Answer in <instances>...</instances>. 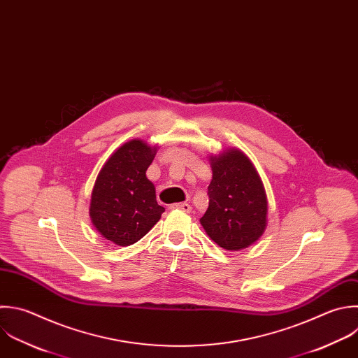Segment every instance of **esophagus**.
Segmentation results:
<instances>
[{
    "label": "esophagus",
    "mask_w": 358,
    "mask_h": 358,
    "mask_svg": "<svg viewBox=\"0 0 358 358\" xmlns=\"http://www.w3.org/2000/svg\"><path fill=\"white\" fill-rule=\"evenodd\" d=\"M169 208H176V210H182V211H185V213H190L192 211V206L190 204H187V203H175V204H172Z\"/></svg>",
    "instance_id": "obj_1"
}]
</instances>
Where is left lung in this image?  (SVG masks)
Listing matches in <instances>:
<instances>
[{
    "label": "left lung",
    "instance_id": "obj_1",
    "mask_svg": "<svg viewBox=\"0 0 358 358\" xmlns=\"http://www.w3.org/2000/svg\"><path fill=\"white\" fill-rule=\"evenodd\" d=\"M208 208L200 218L207 235L225 250L255 243L267 227V196L252 161L236 148L210 155Z\"/></svg>",
    "mask_w": 358,
    "mask_h": 358
}]
</instances>
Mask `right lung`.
I'll return each mask as SVG.
<instances>
[{"label":"right lung","mask_w":358,"mask_h":358,"mask_svg":"<svg viewBox=\"0 0 358 358\" xmlns=\"http://www.w3.org/2000/svg\"><path fill=\"white\" fill-rule=\"evenodd\" d=\"M157 150L143 140H130L108 158L96 176L90 217L96 231L115 245L136 243L165 211L145 175Z\"/></svg>","instance_id":"add662e5"}]
</instances>
